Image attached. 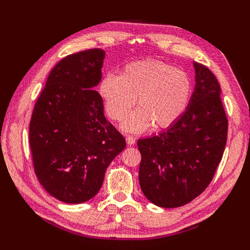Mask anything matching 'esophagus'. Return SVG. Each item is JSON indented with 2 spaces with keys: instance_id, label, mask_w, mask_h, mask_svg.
<instances>
[{
  "instance_id": "obj_1",
  "label": "esophagus",
  "mask_w": 250,
  "mask_h": 250,
  "mask_svg": "<svg viewBox=\"0 0 250 250\" xmlns=\"http://www.w3.org/2000/svg\"><path fill=\"white\" fill-rule=\"evenodd\" d=\"M125 141H126V144L130 145V146H132V145H134V144H135V139H134L133 136H126Z\"/></svg>"
}]
</instances>
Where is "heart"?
Listing matches in <instances>:
<instances>
[{
	"label": "heart",
	"instance_id": "heart-1",
	"mask_svg": "<svg viewBox=\"0 0 250 250\" xmlns=\"http://www.w3.org/2000/svg\"><path fill=\"white\" fill-rule=\"evenodd\" d=\"M100 93L111 119L120 121L136 103L140 106L124 121L122 128L142 132L152 125L155 129L167 128L187 109L192 83L183 71L157 60L130 63L119 76L106 75Z\"/></svg>",
	"mask_w": 250,
	"mask_h": 250
}]
</instances>
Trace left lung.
Wrapping results in <instances>:
<instances>
[{"instance_id": "left-lung-1", "label": "left lung", "mask_w": 250, "mask_h": 250, "mask_svg": "<svg viewBox=\"0 0 250 250\" xmlns=\"http://www.w3.org/2000/svg\"><path fill=\"white\" fill-rule=\"evenodd\" d=\"M193 66L195 87L185 113L160 134L137 141L141 189L151 203L166 208L183 206L203 192L227 143L219 83L206 66Z\"/></svg>"}]
</instances>
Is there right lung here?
Returning a JSON list of instances; mask_svg holds the SVG:
<instances>
[{
	"mask_svg": "<svg viewBox=\"0 0 250 250\" xmlns=\"http://www.w3.org/2000/svg\"><path fill=\"white\" fill-rule=\"evenodd\" d=\"M105 51L68 55L52 68L29 128L34 172L44 189L64 203H83L102 187L106 168L125 140L104 116L95 87Z\"/></svg>",
	"mask_w": 250,
	"mask_h": 250,
	"instance_id": "obj_1",
	"label": "right lung"
}]
</instances>
